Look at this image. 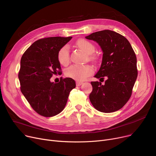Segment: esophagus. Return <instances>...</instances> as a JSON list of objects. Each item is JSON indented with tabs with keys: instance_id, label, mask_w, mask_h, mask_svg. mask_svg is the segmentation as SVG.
<instances>
[{
	"instance_id": "esophagus-1",
	"label": "esophagus",
	"mask_w": 156,
	"mask_h": 156,
	"mask_svg": "<svg viewBox=\"0 0 156 156\" xmlns=\"http://www.w3.org/2000/svg\"><path fill=\"white\" fill-rule=\"evenodd\" d=\"M83 84V82H79V81H77L76 82V86H81Z\"/></svg>"
}]
</instances>
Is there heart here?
I'll return each mask as SVG.
<instances>
[{"label": "heart", "instance_id": "heart-1", "mask_svg": "<svg viewBox=\"0 0 156 156\" xmlns=\"http://www.w3.org/2000/svg\"><path fill=\"white\" fill-rule=\"evenodd\" d=\"M76 46L88 55V59L91 61H96V56L92 55L95 51V46L91 42L84 39L77 41ZM59 62L62 65H66L69 62V48L68 46H63L58 53ZM93 68L90 65H73L66 70V76L77 80H83L93 73Z\"/></svg>", "mask_w": 156, "mask_h": 156}]
</instances>
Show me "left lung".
I'll use <instances>...</instances> for the list:
<instances>
[{
	"mask_svg": "<svg viewBox=\"0 0 156 156\" xmlns=\"http://www.w3.org/2000/svg\"><path fill=\"white\" fill-rule=\"evenodd\" d=\"M85 38L98 43L103 52L100 68L94 76L100 82L91 83L90 101L100 112H115L129 100L137 78L135 52L126 38L112 30L94 32ZM104 76L108 79L102 85L100 79Z\"/></svg>",
	"mask_w": 156,
	"mask_h": 156,
	"instance_id": "1",
	"label": "left lung"
}]
</instances>
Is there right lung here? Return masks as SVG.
Masks as SVG:
<instances>
[{"label":"right lung","mask_w":156,"mask_h":156,"mask_svg":"<svg viewBox=\"0 0 156 156\" xmlns=\"http://www.w3.org/2000/svg\"><path fill=\"white\" fill-rule=\"evenodd\" d=\"M72 37H53L34 42L21 59L18 78L21 91L33 109L44 117H53L64 109L75 80L66 77L51 82L53 74L60 73L58 53Z\"/></svg>","instance_id":"add662e5"}]
</instances>
